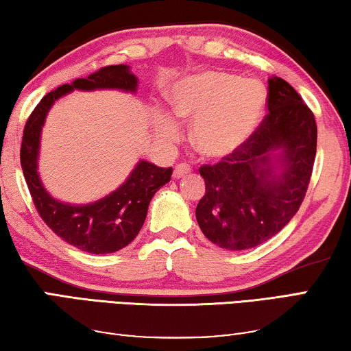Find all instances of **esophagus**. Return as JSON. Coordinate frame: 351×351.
Instances as JSON below:
<instances>
[{
  "label": "esophagus",
  "mask_w": 351,
  "mask_h": 351,
  "mask_svg": "<svg viewBox=\"0 0 351 351\" xmlns=\"http://www.w3.org/2000/svg\"><path fill=\"white\" fill-rule=\"evenodd\" d=\"M188 172H191V166L188 163H179L174 168V179H180V177L186 176Z\"/></svg>",
  "instance_id": "34e87169"
}]
</instances>
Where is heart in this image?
Listing matches in <instances>:
<instances>
[{
    "label": "heart",
    "mask_w": 351,
    "mask_h": 351,
    "mask_svg": "<svg viewBox=\"0 0 351 351\" xmlns=\"http://www.w3.org/2000/svg\"><path fill=\"white\" fill-rule=\"evenodd\" d=\"M266 91L254 79H238L226 71H205L183 80L171 93L177 117L194 118L193 140L210 157L233 152L252 135L260 121ZM165 140L177 136V123L168 117L157 121Z\"/></svg>",
    "instance_id": "obj_1"
}]
</instances>
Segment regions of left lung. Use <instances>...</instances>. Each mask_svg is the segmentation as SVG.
Returning a JSON list of instances; mask_svg holds the SVG:
<instances>
[{
  "label": "left lung",
  "mask_w": 351,
  "mask_h": 351,
  "mask_svg": "<svg viewBox=\"0 0 351 351\" xmlns=\"http://www.w3.org/2000/svg\"><path fill=\"white\" fill-rule=\"evenodd\" d=\"M267 113L252 135L215 165L199 168L205 194L199 227L211 243L245 250L275 237L300 208L311 180L317 125L302 96L286 82L269 79ZM282 149L283 173L275 176L268 155Z\"/></svg>",
  "instance_id": "8db88e82"
}]
</instances>
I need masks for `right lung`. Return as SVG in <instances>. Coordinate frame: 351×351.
<instances>
[{"mask_svg":"<svg viewBox=\"0 0 351 351\" xmlns=\"http://www.w3.org/2000/svg\"><path fill=\"white\" fill-rule=\"evenodd\" d=\"M121 88L134 91L136 77L125 65H108L49 91L34 108L23 130L20 162L38 216L57 237L88 254L104 255L123 249L140 232L145 223L147 206L154 194L171 180L172 168H158L140 162L124 185L110 196L90 205H66L45 191L37 174L40 130L45 117L56 99L68 91Z\"/></svg>","mask_w":351,"mask_h":351,"instance_id":"right-lung-1","label":"right lung"}]
</instances>
